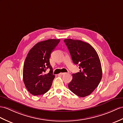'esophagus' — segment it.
I'll use <instances>...</instances> for the list:
<instances>
[{"label":"esophagus","instance_id":"esophagus-1","mask_svg":"<svg viewBox=\"0 0 123 123\" xmlns=\"http://www.w3.org/2000/svg\"><path fill=\"white\" fill-rule=\"evenodd\" d=\"M66 73H60L59 74H60V75H63V74H65Z\"/></svg>","mask_w":123,"mask_h":123}]
</instances>
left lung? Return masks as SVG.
<instances>
[{"mask_svg":"<svg viewBox=\"0 0 123 123\" xmlns=\"http://www.w3.org/2000/svg\"><path fill=\"white\" fill-rule=\"evenodd\" d=\"M75 65L80 71L73 74V79L68 88L80 97L90 94L99 84L102 77L101 62L96 50L90 44L80 40L65 39Z\"/></svg>","mask_w":123,"mask_h":123,"instance_id":"1","label":"left lung"}]
</instances>
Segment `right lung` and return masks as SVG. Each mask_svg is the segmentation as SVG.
Masks as SVG:
<instances>
[{"label":"right lung","instance_id":"obj_1","mask_svg":"<svg viewBox=\"0 0 123 123\" xmlns=\"http://www.w3.org/2000/svg\"><path fill=\"white\" fill-rule=\"evenodd\" d=\"M60 39H49L36 44L30 50L23 69V80L28 91L34 95L45 93L51 87L55 75L50 64L52 52ZM48 68L50 70L45 73Z\"/></svg>","mask_w":123,"mask_h":123}]
</instances>
